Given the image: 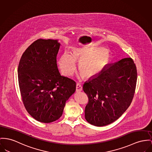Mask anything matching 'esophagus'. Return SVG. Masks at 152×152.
<instances>
[{
	"label": "esophagus",
	"mask_w": 152,
	"mask_h": 152,
	"mask_svg": "<svg viewBox=\"0 0 152 152\" xmlns=\"http://www.w3.org/2000/svg\"><path fill=\"white\" fill-rule=\"evenodd\" d=\"M82 91V87L81 84L77 83V85H76V91L79 92V91Z\"/></svg>",
	"instance_id": "34e87169"
}]
</instances>
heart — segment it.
Wrapping results in <instances>:
<instances>
[{"mask_svg": "<svg viewBox=\"0 0 152 152\" xmlns=\"http://www.w3.org/2000/svg\"><path fill=\"white\" fill-rule=\"evenodd\" d=\"M108 59L106 51L101 50L94 56H88V53L81 50H76L72 52L65 51L59 61L61 72L66 76H71L76 69V61L80 60L79 69L81 74L86 78L97 75L103 69Z\"/></svg>", "mask_w": 152, "mask_h": 152, "instance_id": "1", "label": "heart"}]
</instances>
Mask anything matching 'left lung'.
Segmentation results:
<instances>
[{"label": "left lung", "instance_id": "1", "mask_svg": "<svg viewBox=\"0 0 152 152\" xmlns=\"http://www.w3.org/2000/svg\"><path fill=\"white\" fill-rule=\"evenodd\" d=\"M137 80L136 66L127 58L86 81L83 86L89 99L85 110L86 121L100 127L116 121L130 105Z\"/></svg>", "mask_w": 152, "mask_h": 152}]
</instances>
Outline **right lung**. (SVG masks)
Wrapping results in <instances>:
<instances>
[{
  "label": "right lung",
  "mask_w": 152,
  "mask_h": 152,
  "mask_svg": "<svg viewBox=\"0 0 152 152\" xmlns=\"http://www.w3.org/2000/svg\"><path fill=\"white\" fill-rule=\"evenodd\" d=\"M58 40L34 41L20 58L18 77L20 94L28 112L37 121L48 123L59 119L66 102L75 91L76 83L59 73Z\"/></svg>",
  "instance_id": "add662e5"
}]
</instances>
